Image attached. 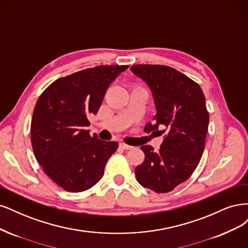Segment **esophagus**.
<instances>
[{
	"label": "esophagus",
	"mask_w": 248,
	"mask_h": 248,
	"mask_svg": "<svg viewBox=\"0 0 248 248\" xmlns=\"http://www.w3.org/2000/svg\"><path fill=\"white\" fill-rule=\"evenodd\" d=\"M119 147H121V148H123V149H125V150H127V149H131V148H133V146H131V145H129V144H125V143H124V142H122V143H119Z\"/></svg>",
	"instance_id": "34e87169"
}]
</instances>
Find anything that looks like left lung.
I'll return each instance as SVG.
<instances>
[{"label":"left lung","mask_w":248,"mask_h":248,"mask_svg":"<svg viewBox=\"0 0 248 248\" xmlns=\"http://www.w3.org/2000/svg\"><path fill=\"white\" fill-rule=\"evenodd\" d=\"M131 70L154 93L155 123L144 131L166 132L157 153L150 145L140 147L145 158L136 167V178L155 193H169L191 176L203 155L209 124L205 95L197 82L174 68L134 65Z\"/></svg>","instance_id":"8db88e82"}]
</instances>
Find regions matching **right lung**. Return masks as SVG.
Wrapping results in <instances>:
<instances>
[{
  "instance_id": "right-lung-1",
  "label": "right lung",
  "mask_w": 248,
  "mask_h": 248,
  "mask_svg": "<svg viewBox=\"0 0 248 248\" xmlns=\"http://www.w3.org/2000/svg\"><path fill=\"white\" fill-rule=\"evenodd\" d=\"M127 65L97 66L61 77L40 94L31 123V147L43 172L70 193L90 189L103 177L115 141L85 130L110 83Z\"/></svg>"
}]
</instances>
